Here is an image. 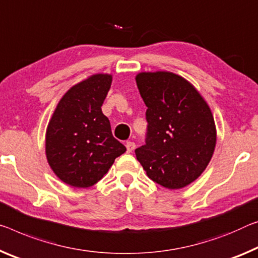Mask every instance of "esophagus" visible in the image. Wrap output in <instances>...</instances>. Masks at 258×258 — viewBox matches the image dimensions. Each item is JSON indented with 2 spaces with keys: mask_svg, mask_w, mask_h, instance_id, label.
Returning <instances> with one entry per match:
<instances>
[{
  "mask_svg": "<svg viewBox=\"0 0 258 258\" xmlns=\"http://www.w3.org/2000/svg\"><path fill=\"white\" fill-rule=\"evenodd\" d=\"M134 149H136V144H134V142H126V150H127V153H132Z\"/></svg>",
  "mask_w": 258,
  "mask_h": 258,
  "instance_id": "34e87169",
  "label": "esophagus"
}]
</instances>
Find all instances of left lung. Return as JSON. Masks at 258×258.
<instances>
[{
    "label": "left lung",
    "instance_id": "left-lung-1",
    "mask_svg": "<svg viewBox=\"0 0 258 258\" xmlns=\"http://www.w3.org/2000/svg\"><path fill=\"white\" fill-rule=\"evenodd\" d=\"M147 105L146 145L137 159L151 180L179 189L196 180L216 147V125L209 105L185 78L172 72H141L136 77Z\"/></svg>",
    "mask_w": 258,
    "mask_h": 258
}]
</instances>
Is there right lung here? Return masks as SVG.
<instances>
[{
    "mask_svg": "<svg viewBox=\"0 0 258 258\" xmlns=\"http://www.w3.org/2000/svg\"><path fill=\"white\" fill-rule=\"evenodd\" d=\"M111 83V75L97 73L72 86L48 124L47 161L57 177L72 187L95 185L126 151L101 109Z\"/></svg>",
    "mask_w": 258,
    "mask_h": 258,
    "instance_id": "obj_1",
    "label": "right lung"
}]
</instances>
